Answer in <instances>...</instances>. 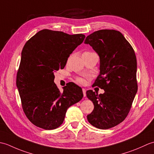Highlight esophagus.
Segmentation results:
<instances>
[{
    "mask_svg": "<svg viewBox=\"0 0 154 154\" xmlns=\"http://www.w3.org/2000/svg\"><path fill=\"white\" fill-rule=\"evenodd\" d=\"M83 97H86V90L85 89H83Z\"/></svg>",
    "mask_w": 154,
    "mask_h": 154,
    "instance_id": "34e87169",
    "label": "esophagus"
}]
</instances>
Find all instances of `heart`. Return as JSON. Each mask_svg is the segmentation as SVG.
<instances>
[{
	"label": "heart",
	"mask_w": 154,
	"mask_h": 154,
	"mask_svg": "<svg viewBox=\"0 0 154 154\" xmlns=\"http://www.w3.org/2000/svg\"><path fill=\"white\" fill-rule=\"evenodd\" d=\"M89 53H91V52H85L84 54H89ZM77 81L79 84H81V85H83L85 84V80L83 79V78H77Z\"/></svg>",
	"instance_id": "heart-1"
}]
</instances>
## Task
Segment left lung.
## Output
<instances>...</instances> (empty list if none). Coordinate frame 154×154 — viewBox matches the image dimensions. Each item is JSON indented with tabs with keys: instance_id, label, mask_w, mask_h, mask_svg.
<instances>
[{
	"instance_id": "left-lung-1",
	"label": "left lung",
	"mask_w": 154,
	"mask_h": 154,
	"mask_svg": "<svg viewBox=\"0 0 154 154\" xmlns=\"http://www.w3.org/2000/svg\"><path fill=\"white\" fill-rule=\"evenodd\" d=\"M84 43L89 44L100 57V73L93 85L104 91L99 95L87 91L94 104L87 120L97 128L109 129L126 119L138 91L135 52L124 35L114 30L94 32Z\"/></svg>"
}]
</instances>
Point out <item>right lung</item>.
Masks as SVG:
<instances>
[{
	"instance_id": "right-lung-1",
	"label": "right lung",
	"mask_w": 154,
	"mask_h": 154,
	"mask_svg": "<svg viewBox=\"0 0 154 154\" xmlns=\"http://www.w3.org/2000/svg\"><path fill=\"white\" fill-rule=\"evenodd\" d=\"M85 38L82 34L69 35L44 29L25 44L16 86L23 110L35 126L57 128L68 108L82 99V89L73 83H69L61 92L54 83V72L64 68L69 55Z\"/></svg>"
}]
</instances>
